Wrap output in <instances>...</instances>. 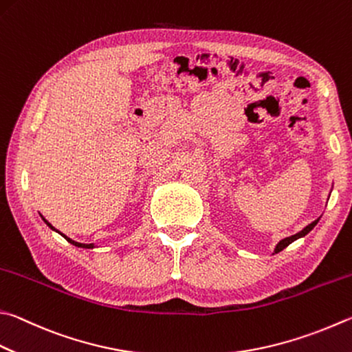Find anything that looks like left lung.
Here are the masks:
<instances>
[{"mask_svg":"<svg viewBox=\"0 0 352 352\" xmlns=\"http://www.w3.org/2000/svg\"><path fill=\"white\" fill-rule=\"evenodd\" d=\"M318 220H320V217H318V219H317V220H314L312 223H309L308 226H305L300 232L291 235V237H286V239H283V240H280V241L277 243V245H276V249H274V254H278L280 251H283V249H285L286 246H289L292 241H296L297 239H302V237H305L306 234H309V232L312 231V229H314V226L317 225V223H318Z\"/></svg>","mask_w":352,"mask_h":352,"instance_id":"obj_1","label":"left lung"}]
</instances>
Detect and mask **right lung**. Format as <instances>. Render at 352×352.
<instances>
[{"label":"right lung","instance_id":"1","mask_svg":"<svg viewBox=\"0 0 352 352\" xmlns=\"http://www.w3.org/2000/svg\"><path fill=\"white\" fill-rule=\"evenodd\" d=\"M41 219H43V221L44 223H46V225L50 228V229H52V231H55V232H58L60 235H61V237H65L69 243H70V245H74V246H76V248H85V249H94L95 248V245H94V243H91V245H85V243H78V241H75V240H72V239H69L67 237V235H65V234H63V232H60V231H56V229L52 226V225H50V223L46 220V219H44V217L41 215Z\"/></svg>","mask_w":352,"mask_h":352}]
</instances>
